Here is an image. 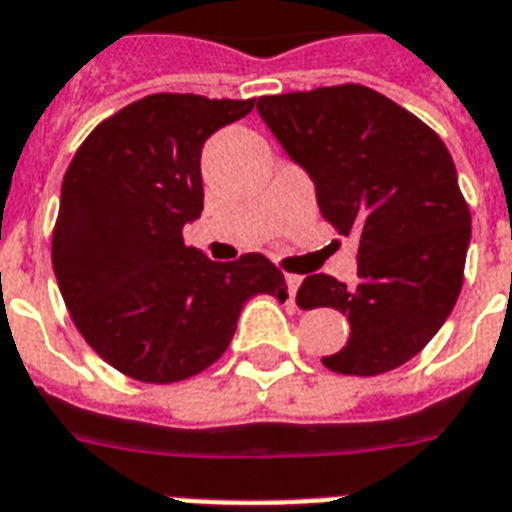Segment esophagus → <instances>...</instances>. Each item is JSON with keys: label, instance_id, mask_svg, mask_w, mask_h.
Listing matches in <instances>:
<instances>
[{"label": "esophagus", "instance_id": "esophagus-1", "mask_svg": "<svg viewBox=\"0 0 512 512\" xmlns=\"http://www.w3.org/2000/svg\"><path fill=\"white\" fill-rule=\"evenodd\" d=\"M284 279H287V292H289V303H292V300H295V295H297V287H300V276H295V273H287V276H284Z\"/></svg>", "mask_w": 512, "mask_h": 512}]
</instances>
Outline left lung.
<instances>
[{
    "label": "left lung",
    "instance_id": "8db88e82",
    "mask_svg": "<svg viewBox=\"0 0 512 512\" xmlns=\"http://www.w3.org/2000/svg\"><path fill=\"white\" fill-rule=\"evenodd\" d=\"M257 114L316 185L321 217L356 231L358 284L313 273L300 308L348 316L342 350L321 358L372 377L406 364L449 319L462 289L470 209L444 140L364 84L265 95Z\"/></svg>",
    "mask_w": 512,
    "mask_h": 512
}]
</instances>
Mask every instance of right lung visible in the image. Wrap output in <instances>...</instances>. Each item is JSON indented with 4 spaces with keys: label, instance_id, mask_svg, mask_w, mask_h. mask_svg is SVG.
Here are the masks:
<instances>
[{
    "label": "right lung",
    "instance_id": "add662e5",
    "mask_svg": "<svg viewBox=\"0 0 512 512\" xmlns=\"http://www.w3.org/2000/svg\"><path fill=\"white\" fill-rule=\"evenodd\" d=\"M252 108L156 92L100 122L68 164L55 279L90 348L132 380L167 385L204 372L231 345L249 297L287 300L268 257L215 263L183 241L204 209L201 148Z\"/></svg>",
    "mask_w": 512,
    "mask_h": 512
}]
</instances>
